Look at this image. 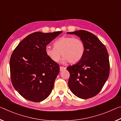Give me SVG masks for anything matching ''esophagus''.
I'll return each mask as SVG.
<instances>
[{
    "mask_svg": "<svg viewBox=\"0 0 121 121\" xmlns=\"http://www.w3.org/2000/svg\"><path fill=\"white\" fill-rule=\"evenodd\" d=\"M66 69V67H62V66H60V70L61 72V71H63V70H65Z\"/></svg>",
    "mask_w": 121,
    "mask_h": 121,
    "instance_id": "1",
    "label": "esophagus"
}]
</instances>
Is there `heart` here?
Masks as SVG:
<instances>
[{
  "instance_id": "1",
  "label": "heart",
  "mask_w": 121,
  "mask_h": 121,
  "mask_svg": "<svg viewBox=\"0 0 121 121\" xmlns=\"http://www.w3.org/2000/svg\"><path fill=\"white\" fill-rule=\"evenodd\" d=\"M45 52L53 62H59L62 55L63 62L74 64L79 62L83 57L85 45L80 38L62 36L54 43V47L47 46Z\"/></svg>"
}]
</instances>
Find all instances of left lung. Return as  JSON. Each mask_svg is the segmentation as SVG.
Instances as JSON below:
<instances>
[{
    "label": "left lung",
    "instance_id": "8db88e82",
    "mask_svg": "<svg viewBox=\"0 0 121 121\" xmlns=\"http://www.w3.org/2000/svg\"><path fill=\"white\" fill-rule=\"evenodd\" d=\"M67 33L79 36L85 45V54L81 60L67 68L70 73L69 88L79 98H91L99 93L109 77L108 51L104 44L91 32L79 30Z\"/></svg>",
    "mask_w": 121,
    "mask_h": 121
}]
</instances>
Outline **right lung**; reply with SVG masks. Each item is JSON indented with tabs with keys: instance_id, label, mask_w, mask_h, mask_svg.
Here are the masks:
<instances>
[{
	"instance_id": "add662e5",
	"label": "right lung",
	"mask_w": 121,
	"mask_h": 121,
	"mask_svg": "<svg viewBox=\"0 0 121 121\" xmlns=\"http://www.w3.org/2000/svg\"><path fill=\"white\" fill-rule=\"evenodd\" d=\"M61 31L34 32L20 42L9 61L12 85L27 100L38 102L50 95L60 70L47 56L45 48Z\"/></svg>"
}]
</instances>
